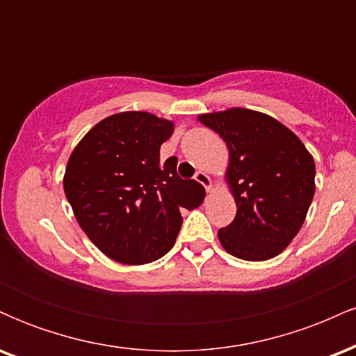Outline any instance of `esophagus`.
Wrapping results in <instances>:
<instances>
[{"instance_id":"34e87169","label":"esophagus","mask_w":356,"mask_h":356,"mask_svg":"<svg viewBox=\"0 0 356 356\" xmlns=\"http://www.w3.org/2000/svg\"><path fill=\"white\" fill-rule=\"evenodd\" d=\"M194 179L197 181L199 184H202L204 187H206V191H211L212 189V182H211V177L207 175L206 172H202V170H197L194 175Z\"/></svg>"}]
</instances>
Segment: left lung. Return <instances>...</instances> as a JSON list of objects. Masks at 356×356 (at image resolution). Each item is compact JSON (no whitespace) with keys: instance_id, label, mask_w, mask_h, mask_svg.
<instances>
[{"instance_id":"left-lung-1","label":"left lung","mask_w":356,"mask_h":356,"mask_svg":"<svg viewBox=\"0 0 356 356\" xmlns=\"http://www.w3.org/2000/svg\"><path fill=\"white\" fill-rule=\"evenodd\" d=\"M229 149L227 182L238 212L218 236L246 261L280 254L303 226L314 194V162L289 129L264 113L231 108L199 117Z\"/></svg>"}]
</instances>
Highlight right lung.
Wrapping results in <instances>:
<instances>
[{
    "mask_svg": "<svg viewBox=\"0 0 356 356\" xmlns=\"http://www.w3.org/2000/svg\"><path fill=\"white\" fill-rule=\"evenodd\" d=\"M172 130V122L152 113H115L70 155L65 195L90 241L118 263H152L169 252L181 211L204 201L201 184L179 177L177 157L161 162V145Z\"/></svg>",
    "mask_w": 356,
    "mask_h": 356,
    "instance_id": "right-lung-1",
    "label": "right lung"
}]
</instances>
